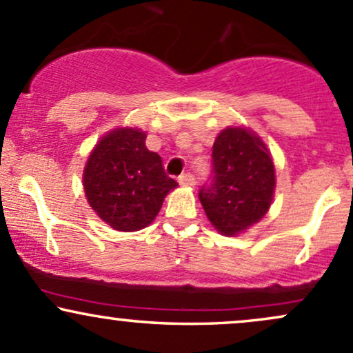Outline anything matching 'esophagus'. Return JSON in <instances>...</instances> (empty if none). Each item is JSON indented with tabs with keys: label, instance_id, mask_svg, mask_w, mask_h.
<instances>
[{
	"label": "esophagus",
	"instance_id": "obj_1",
	"mask_svg": "<svg viewBox=\"0 0 353 353\" xmlns=\"http://www.w3.org/2000/svg\"><path fill=\"white\" fill-rule=\"evenodd\" d=\"M179 183L183 185H194L196 177L192 176L191 172H184V174H181V176H179Z\"/></svg>",
	"mask_w": 353,
	"mask_h": 353
}]
</instances>
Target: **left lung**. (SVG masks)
Returning a JSON list of instances; mask_svg holds the SVG:
<instances>
[{
  "mask_svg": "<svg viewBox=\"0 0 353 353\" xmlns=\"http://www.w3.org/2000/svg\"><path fill=\"white\" fill-rule=\"evenodd\" d=\"M274 192V165L256 134L228 127L212 145V172L199 199L221 234L236 236L258 223Z\"/></svg>",
  "mask_w": 353,
  "mask_h": 353,
  "instance_id": "left-lung-1",
  "label": "left lung"
}]
</instances>
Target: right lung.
<instances>
[{"instance_id":"add662e5","label":"right lung","mask_w":353,"mask_h":353,"mask_svg":"<svg viewBox=\"0 0 353 353\" xmlns=\"http://www.w3.org/2000/svg\"><path fill=\"white\" fill-rule=\"evenodd\" d=\"M145 132L119 127L100 139L83 170L88 204L117 231H139L157 216L177 183L145 147Z\"/></svg>"}]
</instances>
